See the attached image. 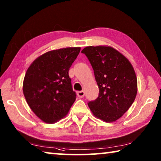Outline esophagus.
<instances>
[{
  "label": "esophagus",
  "instance_id": "esophagus-1",
  "mask_svg": "<svg viewBox=\"0 0 161 161\" xmlns=\"http://www.w3.org/2000/svg\"><path fill=\"white\" fill-rule=\"evenodd\" d=\"M77 96L80 98H83L84 97V91H80L77 92Z\"/></svg>",
  "mask_w": 161,
  "mask_h": 161
}]
</instances>
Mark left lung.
<instances>
[{
    "label": "left lung",
    "mask_w": 161,
    "mask_h": 161,
    "mask_svg": "<svg viewBox=\"0 0 161 161\" xmlns=\"http://www.w3.org/2000/svg\"><path fill=\"white\" fill-rule=\"evenodd\" d=\"M85 54L94 69L99 86V97L88 103L94 115L106 122H113L130 108L137 94V78L126 57L108 46H89Z\"/></svg>",
    "instance_id": "1"
}]
</instances>
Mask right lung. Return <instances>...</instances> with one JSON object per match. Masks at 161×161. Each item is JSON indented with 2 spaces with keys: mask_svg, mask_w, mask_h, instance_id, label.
I'll return each mask as SVG.
<instances>
[{
  "mask_svg": "<svg viewBox=\"0 0 161 161\" xmlns=\"http://www.w3.org/2000/svg\"><path fill=\"white\" fill-rule=\"evenodd\" d=\"M80 47H67L47 52L33 61L23 80L26 102L38 118L54 124L69 112L76 99L71 79L70 67Z\"/></svg>",
  "mask_w": 161,
  "mask_h": 161,
  "instance_id": "obj_1",
  "label": "right lung"
}]
</instances>
